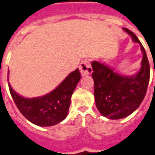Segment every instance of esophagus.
Listing matches in <instances>:
<instances>
[{
    "instance_id": "1",
    "label": "esophagus",
    "mask_w": 155,
    "mask_h": 155,
    "mask_svg": "<svg viewBox=\"0 0 155 155\" xmlns=\"http://www.w3.org/2000/svg\"><path fill=\"white\" fill-rule=\"evenodd\" d=\"M80 71H81V75L84 76V75H88L90 74L93 72V70L90 66V62L88 60H84L81 61V65H80Z\"/></svg>"
}]
</instances>
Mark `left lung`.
Instances as JSON below:
<instances>
[{"instance_id":"left-lung-1","label":"left lung","mask_w":155,"mask_h":155,"mask_svg":"<svg viewBox=\"0 0 155 155\" xmlns=\"http://www.w3.org/2000/svg\"><path fill=\"white\" fill-rule=\"evenodd\" d=\"M123 29L140 45L143 58L138 72L126 75L100 61L91 63L96 107L104 117L113 120L124 118L138 108L146 94L150 74V63L141 42L131 31Z\"/></svg>"}]
</instances>
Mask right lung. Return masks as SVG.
Segmentation results:
<instances>
[{"mask_svg":"<svg viewBox=\"0 0 155 155\" xmlns=\"http://www.w3.org/2000/svg\"><path fill=\"white\" fill-rule=\"evenodd\" d=\"M81 78L80 71L76 69L52 91L36 98L22 97L10 84L9 89L15 104L25 118L39 127H51L66 117L71 95Z\"/></svg>","mask_w":155,"mask_h":155,"instance_id":"obj_1","label":"right lung"}]
</instances>
